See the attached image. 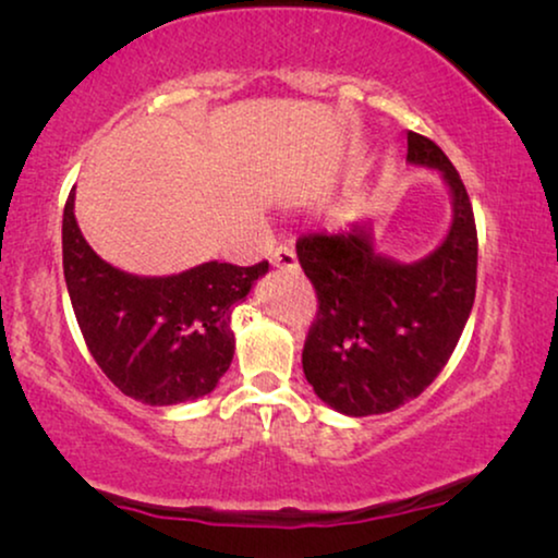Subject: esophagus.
Returning <instances> with one entry per match:
<instances>
[{
    "label": "esophagus",
    "mask_w": 558,
    "mask_h": 558,
    "mask_svg": "<svg viewBox=\"0 0 558 558\" xmlns=\"http://www.w3.org/2000/svg\"><path fill=\"white\" fill-rule=\"evenodd\" d=\"M269 262H271V266H277V269H284V271H294L296 266H300V262H296L294 248H289V246L274 248Z\"/></svg>",
    "instance_id": "34e87169"
}]
</instances>
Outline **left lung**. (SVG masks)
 Wrapping results in <instances>:
<instances>
[{
	"instance_id": "8db88e82",
	"label": "left lung",
	"mask_w": 558,
	"mask_h": 558,
	"mask_svg": "<svg viewBox=\"0 0 558 558\" xmlns=\"http://www.w3.org/2000/svg\"><path fill=\"white\" fill-rule=\"evenodd\" d=\"M407 162L437 170L452 220L414 262L378 251L371 223L350 233H310L296 256L319 312L304 342V378L345 416H373L416 399L445 368L475 302L477 231L460 174L432 140L407 134Z\"/></svg>"
}]
</instances>
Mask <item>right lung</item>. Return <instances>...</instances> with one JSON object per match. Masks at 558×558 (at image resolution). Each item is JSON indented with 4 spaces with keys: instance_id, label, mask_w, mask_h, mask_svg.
I'll return each mask as SVG.
<instances>
[{
    "instance_id": "add662e5",
    "label": "right lung",
    "mask_w": 558,
    "mask_h": 558,
    "mask_svg": "<svg viewBox=\"0 0 558 558\" xmlns=\"http://www.w3.org/2000/svg\"><path fill=\"white\" fill-rule=\"evenodd\" d=\"M63 210V274L83 340L106 378L149 407L208 396L231 368V315L269 264L205 262L170 277H140L104 262Z\"/></svg>"
}]
</instances>
